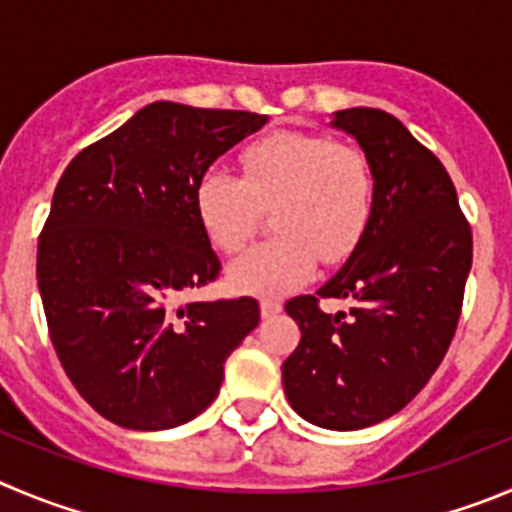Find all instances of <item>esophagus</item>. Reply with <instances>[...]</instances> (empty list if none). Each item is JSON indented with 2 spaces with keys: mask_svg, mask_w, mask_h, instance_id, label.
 <instances>
[{
  "mask_svg": "<svg viewBox=\"0 0 512 512\" xmlns=\"http://www.w3.org/2000/svg\"><path fill=\"white\" fill-rule=\"evenodd\" d=\"M280 308H283V303H280L278 298H265L260 303L262 318H272V315H275V313H280Z\"/></svg>",
  "mask_w": 512,
  "mask_h": 512,
  "instance_id": "34e87169",
  "label": "esophagus"
}]
</instances>
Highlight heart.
<instances>
[{
	"mask_svg": "<svg viewBox=\"0 0 512 512\" xmlns=\"http://www.w3.org/2000/svg\"><path fill=\"white\" fill-rule=\"evenodd\" d=\"M242 176L207 169L197 181L199 222L214 247L242 252L255 237L262 209L272 207L278 237L232 265V283L280 295L310 278L315 257L338 265L364 240L376 209V171L356 146L326 133L278 131L247 143Z\"/></svg>",
	"mask_w": 512,
	"mask_h": 512,
	"instance_id": "1",
	"label": "heart"
}]
</instances>
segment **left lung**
Here are the masks:
<instances>
[{
	"label": "left lung",
	"instance_id": "8db88e82",
	"mask_svg": "<svg viewBox=\"0 0 512 512\" xmlns=\"http://www.w3.org/2000/svg\"><path fill=\"white\" fill-rule=\"evenodd\" d=\"M376 171L364 240L315 295L285 310L300 343L283 364L290 407L326 429H364L404 409L427 386L460 323L472 229L442 161L391 113L338 111ZM352 308L323 314L320 300Z\"/></svg>",
	"mask_w": 512,
	"mask_h": 512
}]
</instances>
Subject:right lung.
Returning a JSON list of instances; mask_svg holds the SVG:
<instances>
[{
    "label": "right lung",
    "instance_id": "1",
    "mask_svg": "<svg viewBox=\"0 0 512 512\" xmlns=\"http://www.w3.org/2000/svg\"><path fill=\"white\" fill-rule=\"evenodd\" d=\"M267 118L151 103L62 171L37 240L47 331L78 394L126 429H169L217 399L255 298L184 303L222 272L194 191Z\"/></svg>",
    "mask_w": 512,
    "mask_h": 512
}]
</instances>
